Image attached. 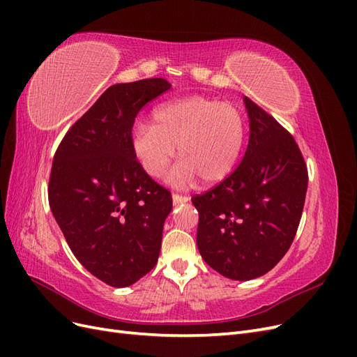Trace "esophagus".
<instances>
[{
    "instance_id": "34e87169",
    "label": "esophagus",
    "mask_w": 357,
    "mask_h": 357,
    "mask_svg": "<svg viewBox=\"0 0 357 357\" xmlns=\"http://www.w3.org/2000/svg\"><path fill=\"white\" fill-rule=\"evenodd\" d=\"M188 201H189V198H188V197L178 195V193H172V202H174V205L185 204V202H188Z\"/></svg>"
}]
</instances>
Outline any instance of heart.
<instances>
[{
	"instance_id": "heart-1",
	"label": "heart",
	"mask_w": 357,
	"mask_h": 357,
	"mask_svg": "<svg viewBox=\"0 0 357 357\" xmlns=\"http://www.w3.org/2000/svg\"><path fill=\"white\" fill-rule=\"evenodd\" d=\"M152 123L138 122L131 149L149 176L159 177L176 155L181 160L169 180L183 185L223 181L234 171L244 144V119L229 102L193 95L156 107Z\"/></svg>"
}]
</instances>
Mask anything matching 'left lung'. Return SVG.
I'll return each mask as SVG.
<instances>
[{
    "label": "left lung",
    "instance_id": "8db88e82",
    "mask_svg": "<svg viewBox=\"0 0 357 357\" xmlns=\"http://www.w3.org/2000/svg\"><path fill=\"white\" fill-rule=\"evenodd\" d=\"M247 150L211 190L192 198L199 213L197 245L219 274L247 282L282 261L304 208L308 172L301 150L273 116L244 96Z\"/></svg>",
    "mask_w": 357,
    "mask_h": 357
}]
</instances>
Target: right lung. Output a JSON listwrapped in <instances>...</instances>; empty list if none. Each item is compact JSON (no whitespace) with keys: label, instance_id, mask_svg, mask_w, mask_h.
I'll list each match as a JSON object with an SVG mask.
<instances>
[{"label":"right lung","instance_id":"right-lung-1","mask_svg":"<svg viewBox=\"0 0 357 357\" xmlns=\"http://www.w3.org/2000/svg\"><path fill=\"white\" fill-rule=\"evenodd\" d=\"M169 88L165 79L110 86L53 158V218L77 261L113 287L134 284L159 257L171 193L138 164L131 132L138 112Z\"/></svg>","mask_w":357,"mask_h":357}]
</instances>
